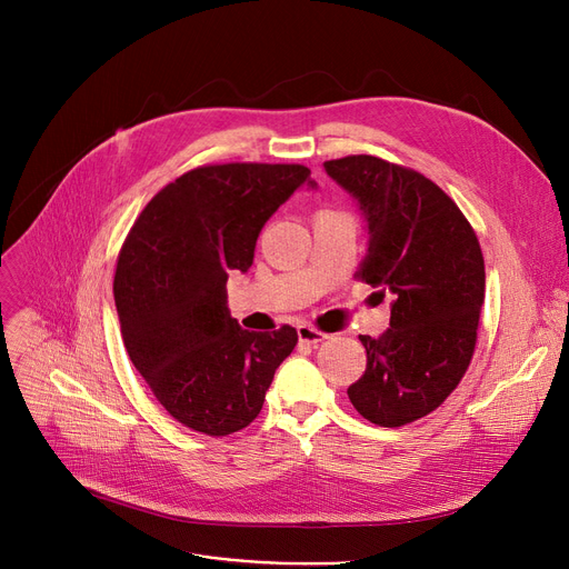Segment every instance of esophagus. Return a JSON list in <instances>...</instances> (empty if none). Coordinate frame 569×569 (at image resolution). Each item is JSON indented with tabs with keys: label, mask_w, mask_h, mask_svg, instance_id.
<instances>
[{
	"label": "esophagus",
	"mask_w": 569,
	"mask_h": 569,
	"mask_svg": "<svg viewBox=\"0 0 569 569\" xmlns=\"http://www.w3.org/2000/svg\"><path fill=\"white\" fill-rule=\"evenodd\" d=\"M297 337H300V343H307V346H313V348L327 339L325 332L316 330V327H311V325L297 327Z\"/></svg>",
	"instance_id": "1"
}]
</instances>
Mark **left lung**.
I'll return each mask as SVG.
<instances>
[{
	"label": "left lung",
	"instance_id": "1",
	"mask_svg": "<svg viewBox=\"0 0 569 569\" xmlns=\"http://www.w3.org/2000/svg\"><path fill=\"white\" fill-rule=\"evenodd\" d=\"M322 166L367 219L369 247L355 277L395 295L387 332L360 337L367 371L348 397L365 420L403 427L450 397L472 360L482 249L457 202L422 172L369 154Z\"/></svg>",
	"mask_w": 569,
	"mask_h": 569
}]
</instances>
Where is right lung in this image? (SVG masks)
Masks as SVG:
<instances>
[{
    "mask_svg": "<svg viewBox=\"0 0 569 569\" xmlns=\"http://www.w3.org/2000/svg\"><path fill=\"white\" fill-rule=\"evenodd\" d=\"M311 170L297 163L200 166L163 187L119 251L114 305L133 367L179 425L207 436L249 427L295 327L249 332L228 311V272H247L267 219Z\"/></svg>",
    "mask_w": 569,
    "mask_h": 569,
    "instance_id": "obj_1",
    "label": "right lung"
}]
</instances>
